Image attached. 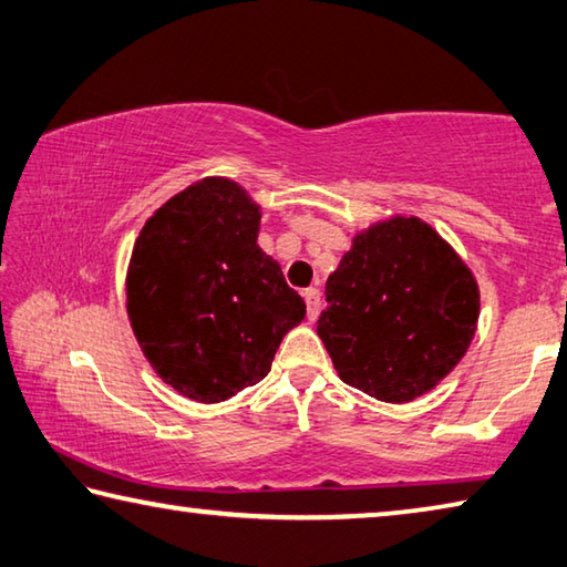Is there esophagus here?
Returning <instances> with one entry per match:
<instances>
[{
    "instance_id": "obj_1",
    "label": "esophagus",
    "mask_w": 567,
    "mask_h": 567,
    "mask_svg": "<svg viewBox=\"0 0 567 567\" xmlns=\"http://www.w3.org/2000/svg\"><path fill=\"white\" fill-rule=\"evenodd\" d=\"M302 297H305V305H307V317L315 319L319 315V290H317V287H307Z\"/></svg>"
}]
</instances>
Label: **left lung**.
Masks as SVG:
<instances>
[{"label": "left lung", "mask_w": 567, "mask_h": 567, "mask_svg": "<svg viewBox=\"0 0 567 567\" xmlns=\"http://www.w3.org/2000/svg\"><path fill=\"white\" fill-rule=\"evenodd\" d=\"M322 337L344 384L389 404L434 389L476 332L478 285L419 218L357 235L327 280Z\"/></svg>", "instance_id": "obj_1"}]
</instances>
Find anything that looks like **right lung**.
Segmentation results:
<instances>
[{"label":"right lung","instance_id":"1","mask_svg":"<svg viewBox=\"0 0 567 567\" xmlns=\"http://www.w3.org/2000/svg\"><path fill=\"white\" fill-rule=\"evenodd\" d=\"M260 208L238 183L205 178L151 215L133 245L126 305L163 382L218 404L267 377L305 300L257 248Z\"/></svg>","mask_w":567,"mask_h":567}]
</instances>
